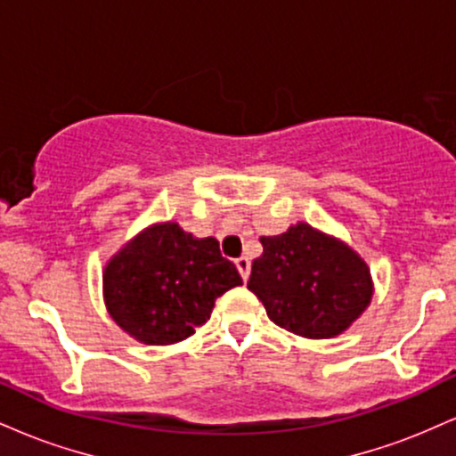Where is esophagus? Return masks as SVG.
<instances>
[{
	"instance_id": "1",
	"label": "esophagus",
	"mask_w": 456,
	"mask_h": 456,
	"mask_svg": "<svg viewBox=\"0 0 456 456\" xmlns=\"http://www.w3.org/2000/svg\"><path fill=\"white\" fill-rule=\"evenodd\" d=\"M235 268H238V272L242 274L244 281H248V274H250V259L248 257L235 259Z\"/></svg>"
}]
</instances>
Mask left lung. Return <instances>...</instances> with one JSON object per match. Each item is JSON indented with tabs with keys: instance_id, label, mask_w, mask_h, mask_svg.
Returning a JSON list of instances; mask_svg holds the SVG:
<instances>
[{
	"instance_id": "obj_1",
	"label": "left lung",
	"mask_w": 456,
	"mask_h": 456,
	"mask_svg": "<svg viewBox=\"0 0 456 456\" xmlns=\"http://www.w3.org/2000/svg\"><path fill=\"white\" fill-rule=\"evenodd\" d=\"M264 255L246 282L276 326L306 338L341 334L369 306V268L349 246L311 224L259 238Z\"/></svg>"
}]
</instances>
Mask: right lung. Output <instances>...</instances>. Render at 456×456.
Segmentation results:
<instances>
[{"label": "right lung", "instance_id": "1", "mask_svg": "<svg viewBox=\"0 0 456 456\" xmlns=\"http://www.w3.org/2000/svg\"><path fill=\"white\" fill-rule=\"evenodd\" d=\"M242 285L214 238H192L180 224L150 227L104 270V300L118 326L148 345L191 337L210 319L214 300Z\"/></svg>", "mask_w": 456, "mask_h": 456}]
</instances>
